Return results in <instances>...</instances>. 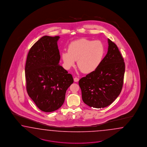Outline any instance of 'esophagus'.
Segmentation results:
<instances>
[{
  "label": "esophagus",
  "instance_id": "esophagus-1",
  "mask_svg": "<svg viewBox=\"0 0 147 147\" xmlns=\"http://www.w3.org/2000/svg\"><path fill=\"white\" fill-rule=\"evenodd\" d=\"M79 80V79L78 78H77V77H75V78H74V81L75 82H78Z\"/></svg>",
  "mask_w": 147,
  "mask_h": 147
}]
</instances>
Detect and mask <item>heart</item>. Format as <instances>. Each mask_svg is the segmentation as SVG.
<instances>
[{"label":"heart","instance_id":"obj_1","mask_svg":"<svg viewBox=\"0 0 147 147\" xmlns=\"http://www.w3.org/2000/svg\"><path fill=\"white\" fill-rule=\"evenodd\" d=\"M68 51L62 54L63 61L67 67H71L78 60V66L85 73L94 71L102 61L105 47L100 40L82 38L71 42Z\"/></svg>","mask_w":147,"mask_h":147}]
</instances>
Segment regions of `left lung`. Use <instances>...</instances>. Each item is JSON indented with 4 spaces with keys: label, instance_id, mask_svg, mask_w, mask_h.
<instances>
[{
    "label": "left lung",
    "instance_id": "1",
    "mask_svg": "<svg viewBox=\"0 0 147 147\" xmlns=\"http://www.w3.org/2000/svg\"><path fill=\"white\" fill-rule=\"evenodd\" d=\"M108 49L100 65L79 81L84 102L96 108L107 107L120 95L125 63L116 45L108 39Z\"/></svg>",
    "mask_w": 147,
    "mask_h": 147
}]
</instances>
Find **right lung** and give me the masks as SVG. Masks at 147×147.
Wrapping results in <instances>:
<instances>
[{"instance_id": "obj_1", "label": "right lung", "mask_w": 147, "mask_h": 147, "mask_svg": "<svg viewBox=\"0 0 147 147\" xmlns=\"http://www.w3.org/2000/svg\"><path fill=\"white\" fill-rule=\"evenodd\" d=\"M60 36H45L30 49L25 65L27 92L41 111L52 112L61 107L68 88L73 83L71 74L59 65Z\"/></svg>"}]
</instances>
